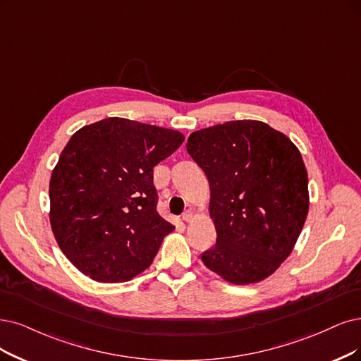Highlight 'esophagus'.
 <instances>
[{"instance_id":"1","label":"esophagus","mask_w":361,"mask_h":361,"mask_svg":"<svg viewBox=\"0 0 361 361\" xmlns=\"http://www.w3.org/2000/svg\"><path fill=\"white\" fill-rule=\"evenodd\" d=\"M192 219H193V212L188 209V211H185V212H184V214H183V220H184L185 223H189V221H190Z\"/></svg>"}]
</instances>
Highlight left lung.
Wrapping results in <instances>:
<instances>
[{"instance_id":"8db88e82","label":"left lung","mask_w":361,"mask_h":361,"mask_svg":"<svg viewBox=\"0 0 361 361\" xmlns=\"http://www.w3.org/2000/svg\"><path fill=\"white\" fill-rule=\"evenodd\" d=\"M188 152L208 178L217 232L204 264L232 284L262 281L288 257L308 216L298 147L263 122L235 120L193 132Z\"/></svg>"}]
</instances>
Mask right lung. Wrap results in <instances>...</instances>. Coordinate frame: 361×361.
<instances>
[{
    "label": "right lung",
    "instance_id": "add662e5",
    "mask_svg": "<svg viewBox=\"0 0 361 361\" xmlns=\"http://www.w3.org/2000/svg\"><path fill=\"white\" fill-rule=\"evenodd\" d=\"M178 130L109 117L78 129L51 172L50 224L89 278L122 283L145 271L173 226L159 216L153 168L183 144Z\"/></svg>",
    "mask_w": 361,
    "mask_h": 361
}]
</instances>
